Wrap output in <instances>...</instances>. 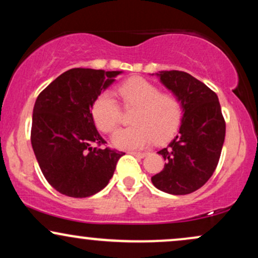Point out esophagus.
<instances>
[{
	"instance_id": "1",
	"label": "esophagus",
	"mask_w": 258,
	"mask_h": 258,
	"mask_svg": "<svg viewBox=\"0 0 258 258\" xmlns=\"http://www.w3.org/2000/svg\"><path fill=\"white\" fill-rule=\"evenodd\" d=\"M130 154H132V155H135V156H138V158H144V156L147 155V153H144V152H128Z\"/></svg>"
}]
</instances>
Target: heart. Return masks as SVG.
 <instances>
[{"instance_id": "1", "label": "heart", "mask_w": 258, "mask_h": 258, "mask_svg": "<svg viewBox=\"0 0 258 258\" xmlns=\"http://www.w3.org/2000/svg\"><path fill=\"white\" fill-rule=\"evenodd\" d=\"M125 105H136L135 125L117 130L112 143L121 149H138L152 143L166 141L178 128L182 108L176 97L160 93L155 85L143 78H131L117 88ZM92 116L102 132L110 133L120 121V106L109 93H102L92 105Z\"/></svg>"}]
</instances>
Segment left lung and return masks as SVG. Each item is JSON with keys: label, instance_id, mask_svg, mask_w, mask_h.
I'll return each instance as SVG.
<instances>
[{"label": "left lung", "instance_id": "1", "mask_svg": "<svg viewBox=\"0 0 258 258\" xmlns=\"http://www.w3.org/2000/svg\"><path fill=\"white\" fill-rule=\"evenodd\" d=\"M156 76L178 99L183 116L176 137L158 152L166 162L152 182L165 193L190 194L205 184L217 167L226 122L217 94L205 84L178 70L159 72Z\"/></svg>", "mask_w": 258, "mask_h": 258}]
</instances>
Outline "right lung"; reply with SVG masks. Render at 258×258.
Instances as JSON below:
<instances>
[{
    "label": "right lung",
    "instance_id": "obj_1",
    "mask_svg": "<svg viewBox=\"0 0 258 258\" xmlns=\"http://www.w3.org/2000/svg\"><path fill=\"white\" fill-rule=\"evenodd\" d=\"M122 72L75 68L59 75L34 105L31 146L44 178L55 190L87 198L105 188L125 153L106 143L94 126L92 105Z\"/></svg>",
    "mask_w": 258,
    "mask_h": 258
}]
</instances>
